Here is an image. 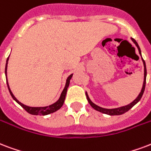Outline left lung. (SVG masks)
Masks as SVG:
<instances>
[{"mask_svg":"<svg viewBox=\"0 0 151 151\" xmlns=\"http://www.w3.org/2000/svg\"><path fill=\"white\" fill-rule=\"evenodd\" d=\"M132 40L133 41V42H134V44L136 45V47H138V49H139V52L140 55H141V50H140V48L139 47L138 43H137V42L134 40V39H133V38H132ZM141 56H142V55H141ZM142 62H143V65H144V81H143V85H142V90H141V92H140V93L139 94L138 97H137V98L133 101V102H132V103L129 104H127V105H126V106L120 107V108H117V109H104V108L97 106L96 104L93 103V102L90 101L89 97H88L87 93H86V97H87V100H88V103H89V104H90L91 106L93 107V108L95 110H96V111H100V112H102V113L108 114V115H110V116H119V115H122V114L125 113V112H127V111H129L130 109H132L134 104H136L140 101V99L142 98V94H143V93H144L145 86H146V78H147V68H146V63H145V61L143 60V58H142Z\"/></svg>","mask_w":151,"mask_h":151,"instance_id":"8db88e82","label":"left lung"}]
</instances>
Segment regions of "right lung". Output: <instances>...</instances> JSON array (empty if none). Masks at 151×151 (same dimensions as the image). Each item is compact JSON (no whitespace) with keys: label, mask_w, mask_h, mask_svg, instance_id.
Here are the masks:
<instances>
[{"label":"right lung","mask_w":151,"mask_h":151,"mask_svg":"<svg viewBox=\"0 0 151 151\" xmlns=\"http://www.w3.org/2000/svg\"><path fill=\"white\" fill-rule=\"evenodd\" d=\"M8 61H9V58H7L6 61V65H5V75H6V81H7V65H8ZM73 74H71L68 77V78L66 79V83H65V86L63 91L61 93L60 98L58 99V101H56L55 104H53L50 106H47V107H29L25 105L24 104L20 103L18 100H17L16 97L14 96V95L12 94V93L11 89L9 88V83L7 82V86H8V88H9V93L11 94L12 97L13 98V100L17 101V103L19 104V105L24 109L25 111H27L28 113L32 114V115H36V116H45V115H48V114L52 113V112H55L57 110L60 109L61 107L63 105V103H64V101H65V94H66V92H67V88L69 87V85H70V81L71 78H72Z\"/></svg>","instance_id":"add662e5"}]
</instances>
